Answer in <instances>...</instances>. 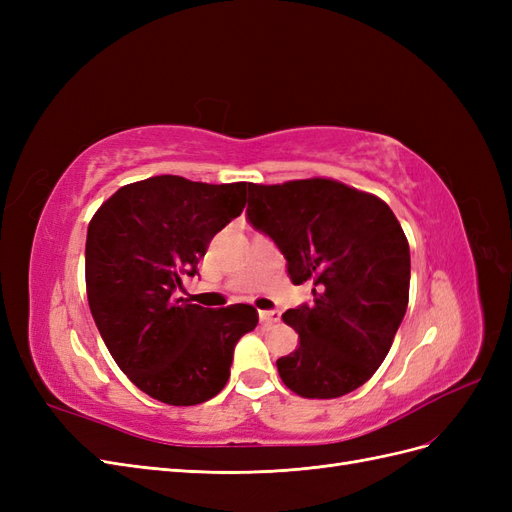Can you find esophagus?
Wrapping results in <instances>:
<instances>
[{
  "label": "esophagus",
  "instance_id": "esophagus-1",
  "mask_svg": "<svg viewBox=\"0 0 512 512\" xmlns=\"http://www.w3.org/2000/svg\"><path fill=\"white\" fill-rule=\"evenodd\" d=\"M258 316H260V322L273 324V322H280L282 312H280V309H260Z\"/></svg>",
  "mask_w": 512,
  "mask_h": 512
}]
</instances>
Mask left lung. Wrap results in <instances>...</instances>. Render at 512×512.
I'll return each mask as SVG.
<instances>
[{
    "label": "left lung",
    "instance_id": "1",
    "mask_svg": "<svg viewBox=\"0 0 512 512\" xmlns=\"http://www.w3.org/2000/svg\"><path fill=\"white\" fill-rule=\"evenodd\" d=\"M247 222L280 247L292 284L312 305L282 316L299 348L277 359L282 382L307 399H335L365 384L406 316L410 247L391 207L333 179L247 183Z\"/></svg>",
    "mask_w": 512,
    "mask_h": 512
}]
</instances>
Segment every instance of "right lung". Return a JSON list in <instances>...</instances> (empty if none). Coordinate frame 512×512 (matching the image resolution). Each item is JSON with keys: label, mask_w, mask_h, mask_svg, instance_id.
I'll use <instances>...</instances> for the list:
<instances>
[{"label": "right lung", "mask_w": 512, "mask_h": 512, "mask_svg": "<svg viewBox=\"0 0 512 512\" xmlns=\"http://www.w3.org/2000/svg\"><path fill=\"white\" fill-rule=\"evenodd\" d=\"M247 183L160 175L119 188L87 228L85 282L91 316L115 363L138 389L168 406L218 395L239 339L258 312L177 299L211 239L241 215Z\"/></svg>", "instance_id": "1"}]
</instances>
